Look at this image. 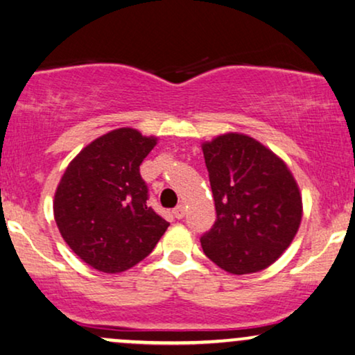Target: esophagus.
Masks as SVG:
<instances>
[{
  "mask_svg": "<svg viewBox=\"0 0 355 355\" xmlns=\"http://www.w3.org/2000/svg\"><path fill=\"white\" fill-rule=\"evenodd\" d=\"M173 216L177 218V219H182L183 216H185V206H183V205H178L177 208L173 209Z\"/></svg>",
  "mask_w": 355,
  "mask_h": 355,
  "instance_id": "esophagus-1",
  "label": "esophagus"
}]
</instances>
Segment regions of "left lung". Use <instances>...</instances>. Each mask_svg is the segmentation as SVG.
Listing matches in <instances>:
<instances>
[{"label":"left lung","mask_w":355,"mask_h":355,"mask_svg":"<svg viewBox=\"0 0 355 355\" xmlns=\"http://www.w3.org/2000/svg\"><path fill=\"white\" fill-rule=\"evenodd\" d=\"M216 221L201 236L206 257L223 270H263L298 232L300 188L280 157L255 139L227 132L201 146Z\"/></svg>","instance_id":"8db88e82"}]
</instances>
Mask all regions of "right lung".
<instances>
[{"label": "right lung", "mask_w": 355, "mask_h": 355, "mask_svg": "<svg viewBox=\"0 0 355 355\" xmlns=\"http://www.w3.org/2000/svg\"><path fill=\"white\" fill-rule=\"evenodd\" d=\"M157 144L132 128L95 139L67 167L53 218L70 249L105 273L128 270L152 252L170 224L147 205L142 160Z\"/></svg>", "instance_id": "obj_1"}]
</instances>
